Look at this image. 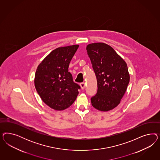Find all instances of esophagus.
I'll return each instance as SVG.
<instances>
[{
	"label": "esophagus",
	"mask_w": 160,
	"mask_h": 160,
	"mask_svg": "<svg viewBox=\"0 0 160 160\" xmlns=\"http://www.w3.org/2000/svg\"><path fill=\"white\" fill-rule=\"evenodd\" d=\"M80 87H81L82 90L84 89V88L86 87V85H85V83H84V82H81V83L80 84Z\"/></svg>",
	"instance_id": "esophagus-1"
}]
</instances>
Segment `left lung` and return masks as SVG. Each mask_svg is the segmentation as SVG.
<instances>
[{"label": "left lung", "instance_id": "1", "mask_svg": "<svg viewBox=\"0 0 160 160\" xmlns=\"http://www.w3.org/2000/svg\"><path fill=\"white\" fill-rule=\"evenodd\" d=\"M86 49L97 78V92L91 98L92 104L102 112L111 110L120 104L130 82L127 65L107 44H89Z\"/></svg>", "mask_w": 160, "mask_h": 160}]
</instances>
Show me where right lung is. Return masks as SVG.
I'll use <instances>...</instances> for the list:
<instances>
[{"label": "right lung", "instance_id": "right-lung-1", "mask_svg": "<svg viewBox=\"0 0 160 160\" xmlns=\"http://www.w3.org/2000/svg\"><path fill=\"white\" fill-rule=\"evenodd\" d=\"M78 45L61 47L53 50L38 66L34 78L36 91L43 102L56 110L70 106L80 86L73 80L68 68Z\"/></svg>", "mask_w": 160, "mask_h": 160}]
</instances>
